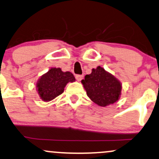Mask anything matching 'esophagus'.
Here are the masks:
<instances>
[{
  "mask_svg": "<svg viewBox=\"0 0 159 159\" xmlns=\"http://www.w3.org/2000/svg\"><path fill=\"white\" fill-rule=\"evenodd\" d=\"M83 78H84L83 75H75L76 80H77V81H81V80L83 79Z\"/></svg>",
  "mask_w": 159,
  "mask_h": 159,
  "instance_id": "34e87169",
  "label": "esophagus"
}]
</instances>
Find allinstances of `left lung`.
<instances>
[{"mask_svg": "<svg viewBox=\"0 0 159 159\" xmlns=\"http://www.w3.org/2000/svg\"><path fill=\"white\" fill-rule=\"evenodd\" d=\"M81 83L88 97L101 107L114 104L121 95V83L101 66L93 69L92 73L86 75Z\"/></svg>", "mask_w": 159, "mask_h": 159, "instance_id": "obj_1", "label": "left lung"}]
</instances>
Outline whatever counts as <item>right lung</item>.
<instances>
[{
	"label": "right lung",
	"mask_w": 159,
	"mask_h": 159,
	"mask_svg": "<svg viewBox=\"0 0 159 159\" xmlns=\"http://www.w3.org/2000/svg\"><path fill=\"white\" fill-rule=\"evenodd\" d=\"M75 81L70 72H62L60 68H51L43 75L37 83L39 96L44 101H49L62 94L69 82Z\"/></svg>",
	"instance_id": "add662e5"
}]
</instances>
